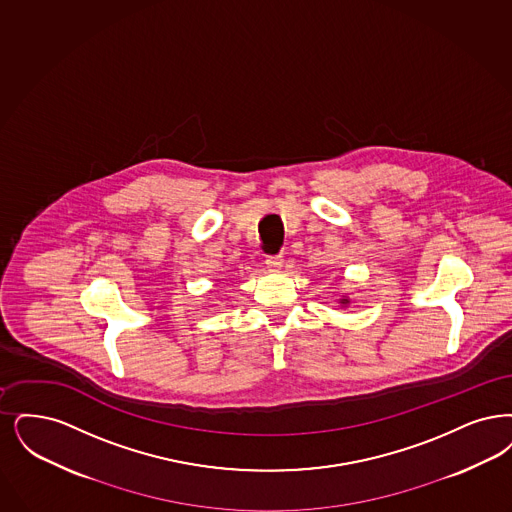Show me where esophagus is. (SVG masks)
<instances>
[{
  "mask_svg": "<svg viewBox=\"0 0 512 512\" xmlns=\"http://www.w3.org/2000/svg\"><path fill=\"white\" fill-rule=\"evenodd\" d=\"M266 268L272 270V272H280L282 266H284V259L280 255H274V257H266Z\"/></svg>",
  "mask_w": 512,
  "mask_h": 512,
  "instance_id": "obj_1",
  "label": "esophagus"
}]
</instances>
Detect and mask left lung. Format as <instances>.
<instances>
[{
  "mask_svg": "<svg viewBox=\"0 0 512 512\" xmlns=\"http://www.w3.org/2000/svg\"><path fill=\"white\" fill-rule=\"evenodd\" d=\"M339 305H341V308H345L350 305V299H348L347 295H343V297L339 299Z\"/></svg>",
  "mask_w": 512,
  "mask_h": 512,
  "instance_id": "obj_1",
  "label": "left lung"
}]
</instances>
